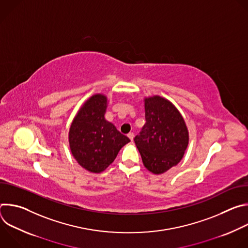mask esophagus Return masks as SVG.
<instances>
[{
	"mask_svg": "<svg viewBox=\"0 0 248 248\" xmlns=\"http://www.w3.org/2000/svg\"><path fill=\"white\" fill-rule=\"evenodd\" d=\"M127 137L131 140V141H133V138H134V133L133 132H129L128 134H127Z\"/></svg>",
	"mask_w": 248,
	"mask_h": 248,
	"instance_id": "34e87169",
	"label": "esophagus"
}]
</instances>
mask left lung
<instances>
[{
    "instance_id": "left-lung-1",
    "label": "left lung",
    "mask_w": 248,
    "mask_h": 248,
    "mask_svg": "<svg viewBox=\"0 0 248 248\" xmlns=\"http://www.w3.org/2000/svg\"><path fill=\"white\" fill-rule=\"evenodd\" d=\"M144 108L146 123L134 142L144 167L161 174L181 162L189 133L182 114L168 99L159 95L145 97Z\"/></svg>"
}]
</instances>
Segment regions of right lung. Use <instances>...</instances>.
<instances>
[{
  "mask_svg": "<svg viewBox=\"0 0 248 248\" xmlns=\"http://www.w3.org/2000/svg\"><path fill=\"white\" fill-rule=\"evenodd\" d=\"M108 98L104 94L91 96L78 110L68 131L74 158L82 168L95 173L107 169L130 141L105 119Z\"/></svg>",
  "mask_w": 248,
  "mask_h": 248,
  "instance_id": "obj_1",
  "label": "right lung"
}]
</instances>
